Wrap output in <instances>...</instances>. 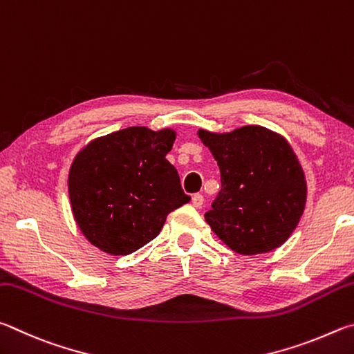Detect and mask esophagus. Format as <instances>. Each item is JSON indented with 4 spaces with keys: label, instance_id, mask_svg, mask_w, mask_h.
Here are the masks:
<instances>
[{
    "label": "esophagus",
    "instance_id": "34e87169",
    "mask_svg": "<svg viewBox=\"0 0 354 354\" xmlns=\"http://www.w3.org/2000/svg\"><path fill=\"white\" fill-rule=\"evenodd\" d=\"M191 202H193V205L196 208H201L203 205V196L202 194H194L193 199H191Z\"/></svg>",
    "mask_w": 354,
    "mask_h": 354
}]
</instances>
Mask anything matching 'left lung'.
Instances as JSON below:
<instances>
[{
	"label": "left lung",
	"instance_id": "1",
	"mask_svg": "<svg viewBox=\"0 0 354 354\" xmlns=\"http://www.w3.org/2000/svg\"><path fill=\"white\" fill-rule=\"evenodd\" d=\"M221 171L222 188L207 224L239 255H258L283 245L306 205V177L292 146L263 126L232 132L197 130Z\"/></svg>",
	"mask_w": 354,
	"mask_h": 354
}]
</instances>
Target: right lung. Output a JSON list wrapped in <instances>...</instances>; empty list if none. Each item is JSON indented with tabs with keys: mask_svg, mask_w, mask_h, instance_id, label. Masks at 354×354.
I'll list each match as a JSON object with an SVG mask.
<instances>
[{
	"mask_svg": "<svg viewBox=\"0 0 354 354\" xmlns=\"http://www.w3.org/2000/svg\"><path fill=\"white\" fill-rule=\"evenodd\" d=\"M176 130L127 127L97 136L68 172L71 212L88 243L109 255H129L151 243L167 214L189 202L166 160Z\"/></svg>",
	"mask_w": 354,
	"mask_h": 354,
	"instance_id": "obj_1",
	"label": "right lung"
}]
</instances>
